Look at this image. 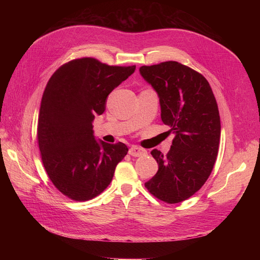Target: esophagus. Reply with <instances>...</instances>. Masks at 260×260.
Wrapping results in <instances>:
<instances>
[{"label": "esophagus", "mask_w": 260, "mask_h": 260, "mask_svg": "<svg viewBox=\"0 0 260 260\" xmlns=\"http://www.w3.org/2000/svg\"><path fill=\"white\" fill-rule=\"evenodd\" d=\"M129 154L131 156H135V157H139V156H143L146 154V151L143 148L138 147V146H131L129 149Z\"/></svg>", "instance_id": "34e87169"}]
</instances>
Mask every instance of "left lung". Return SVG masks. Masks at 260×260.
<instances>
[{"label": "left lung", "mask_w": 260, "mask_h": 260, "mask_svg": "<svg viewBox=\"0 0 260 260\" xmlns=\"http://www.w3.org/2000/svg\"><path fill=\"white\" fill-rule=\"evenodd\" d=\"M140 74L156 91L161 120L175 135L166 156L151 152L158 171L145 187L162 202L180 203L200 190L214 168L221 132L217 102L205 77L178 61L142 66Z\"/></svg>", "instance_id": "left-lung-1"}]
</instances>
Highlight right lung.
Masks as SVG:
<instances>
[{
    "instance_id": "right-lung-1",
    "label": "right lung",
    "mask_w": 260,
    "mask_h": 260,
    "mask_svg": "<svg viewBox=\"0 0 260 260\" xmlns=\"http://www.w3.org/2000/svg\"><path fill=\"white\" fill-rule=\"evenodd\" d=\"M135 70L84 57L59 67L46 84L38 120L39 148L46 174L67 198L84 202L101 194L127 155L121 142L98 141L92 122L105 112L108 94Z\"/></svg>"
}]
</instances>
